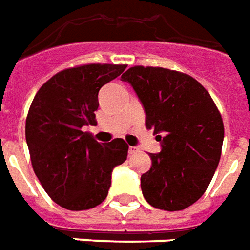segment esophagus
Listing matches in <instances>:
<instances>
[{"label": "esophagus", "mask_w": 250, "mask_h": 250, "mask_svg": "<svg viewBox=\"0 0 250 250\" xmlns=\"http://www.w3.org/2000/svg\"><path fill=\"white\" fill-rule=\"evenodd\" d=\"M137 151H139L137 147H129V154H136Z\"/></svg>", "instance_id": "1"}]
</instances>
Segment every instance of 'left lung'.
Segmentation results:
<instances>
[{
    "mask_svg": "<svg viewBox=\"0 0 250 250\" xmlns=\"http://www.w3.org/2000/svg\"><path fill=\"white\" fill-rule=\"evenodd\" d=\"M146 111V126L161 142L142 175L144 199L155 208L181 211L200 199L219 165L223 121L208 91L193 77L152 66L121 76Z\"/></svg>",
    "mask_w": 250,
    "mask_h": 250,
    "instance_id": "1",
    "label": "left lung"
}]
</instances>
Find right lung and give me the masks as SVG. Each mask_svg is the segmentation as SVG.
Here are the masks:
<instances>
[{"label":"right lung","instance_id":"1","mask_svg":"<svg viewBox=\"0 0 250 250\" xmlns=\"http://www.w3.org/2000/svg\"><path fill=\"white\" fill-rule=\"evenodd\" d=\"M126 65L89 63L65 69L43 84L31 103L25 140L43 189L58 206L83 211L107 197L113 168L126 161L122 139L98 143L84 128L95 125L99 89Z\"/></svg>","mask_w":250,"mask_h":250}]
</instances>
